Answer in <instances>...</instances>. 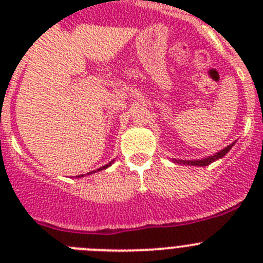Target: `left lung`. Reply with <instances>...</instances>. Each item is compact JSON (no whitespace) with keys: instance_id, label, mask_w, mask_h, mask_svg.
<instances>
[{"instance_id":"obj_1","label":"left lung","mask_w":263,"mask_h":263,"mask_svg":"<svg viewBox=\"0 0 263 263\" xmlns=\"http://www.w3.org/2000/svg\"><path fill=\"white\" fill-rule=\"evenodd\" d=\"M232 146H233V143L229 146H227L225 148H222L221 152L216 153V154L211 155V157L204 158V159H197V160H176V159H174V162H176V163L190 164V166H208V164H211L212 162H215V160H217V159H220V158L224 157V155L227 154L229 150H231Z\"/></svg>"}]
</instances>
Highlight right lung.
Instances as JSON below:
<instances>
[{"instance_id":"obj_1","label":"right lung","mask_w":263,"mask_h":263,"mask_svg":"<svg viewBox=\"0 0 263 263\" xmlns=\"http://www.w3.org/2000/svg\"><path fill=\"white\" fill-rule=\"evenodd\" d=\"M111 163H113V160H111V162H110V163H109V164H105V166H103V167H100V168L99 170H97V171H101V170H105V168H108V167L109 166H110V164ZM93 173H96V171H90V173L89 174H93ZM79 176H80V175H79ZM81 176H83V175H81Z\"/></svg>"}]
</instances>
